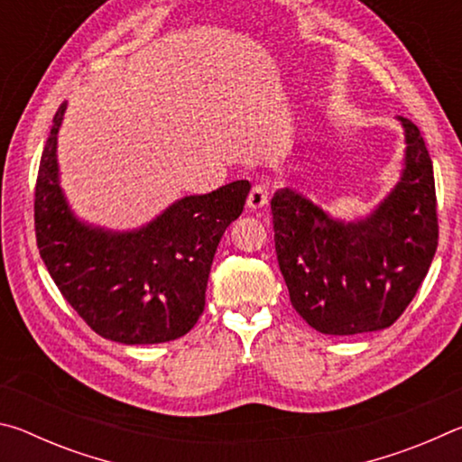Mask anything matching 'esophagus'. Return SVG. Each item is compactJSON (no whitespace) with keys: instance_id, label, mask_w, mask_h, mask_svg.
<instances>
[{"instance_id":"1","label":"esophagus","mask_w":462,"mask_h":462,"mask_svg":"<svg viewBox=\"0 0 462 462\" xmlns=\"http://www.w3.org/2000/svg\"><path fill=\"white\" fill-rule=\"evenodd\" d=\"M269 203V189L264 185H254L253 189H250L248 193V199H246V206L248 209H253V212H256V209H263L264 206Z\"/></svg>"}]
</instances>
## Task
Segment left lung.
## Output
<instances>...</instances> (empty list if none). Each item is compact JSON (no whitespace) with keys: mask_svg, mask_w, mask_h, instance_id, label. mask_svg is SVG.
I'll return each instance as SVG.
<instances>
[{"mask_svg":"<svg viewBox=\"0 0 462 462\" xmlns=\"http://www.w3.org/2000/svg\"><path fill=\"white\" fill-rule=\"evenodd\" d=\"M400 181L366 216L344 222L281 187L271 199L275 250L291 306L322 334L389 328L416 295L438 246L434 171L411 120L397 116Z\"/></svg>","mask_w":462,"mask_h":462,"instance_id":"8db88e82","label":"left lung"}]
</instances>
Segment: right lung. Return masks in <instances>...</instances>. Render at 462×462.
Here are the masks:
<instances>
[{
	"label": "right lung",
	"mask_w": 462,
	"mask_h": 462,
	"mask_svg": "<svg viewBox=\"0 0 462 462\" xmlns=\"http://www.w3.org/2000/svg\"><path fill=\"white\" fill-rule=\"evenodd\" d=\"M67 101L54 114L34 193L41 256L91 330L120 344L181 338L206 306L209 269L224 232L245 209L250 183L185 195L138 228L81 220L60 187L57 140Z\"/></svg>",
	"instance_id": "obj_1"
}]
</instances>
